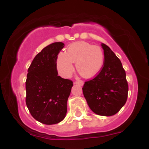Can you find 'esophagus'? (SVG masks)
<instances>
[{"label": "esophagus", "mask_w": 149, "mask_h": 149, "mask_svg": "<svg viewBox=\"0 0 149 149\" xmlns=\"http://www.w3.org/2000/svg\"><path fill=\"white\" fill-rule=\"evenodd\" d=\"M74 84H78L80 85V86H83L84 83H83V81H82V80H77V81L74 82Z\"/></svg>", "instance_id": "esophagus-1"}]
</instances>
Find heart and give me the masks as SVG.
I'll return each instance as SVG.
<instances>
[{
    "label": "heart",
    "instance_id": "b5f03b06",
    "mask_svg": "<svg viewBox=\"0 0 149 149\" xmlns=\"http://www.w3.org/2000/svg\"><path fill=\"white\" fill-rule=\"evenodd\" d=\"M76 62L77 71L85 78H92L102 71L104 64V54L100 47L88 42H73L66 48V54L60 52L56 60L58 73L64 78H69Z\"/></svg>",
    "mask_w": 149,
    "mask_h": 149
}]
</instances>
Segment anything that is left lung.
Segmentation results:
<instances>
[{
    "label": "left lung",
    "instance_id": "8db88e82",
    "mask_svg": "<svg viewBox=\"0 0 149 149\" xmlns=\"http://www.w3.org/2000/svg\"><path fill=\"white\" fill-rule=\"evenodd\" d=\"M104 64L101 72L85 82L83 92L95 113L111 116L119 111L127 99L128 84L122 63L110 47L102 43Z\"/></svg>",
    "mask_w": 149,
    "mask_h": 149
}]
</instances>
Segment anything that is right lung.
<instances>
[{"label": "right lung", "mask_w": 149, "mask_h": 149, "mask_svg": "<svg viewBox=\"0 0 149 149\" xmlns=\"http://www.w3.org/2000/svg\"><path fill=\"white\" fill-rule=\"evenodd\" d=\"M64 47L57 42L44 47L28 69L26 80V104L38 122L54 125L64 119L73 82L58 76L56 60Z\"/></svg>", "instance_id": "right-lung-1"}]
</instances>
